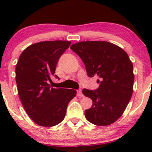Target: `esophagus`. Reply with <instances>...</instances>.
Returning <instances> with one entry per match:
<instances>
[{
  "mask_svg": "<svg viewBox=\"0 0 152 152\" xmlns=\"http://www.w3.org/2000/svg\"><path fill=\"white\" fill-rule=\"evenodd\" d=\"M77 96H79V97H83V96H84V95L82 94V90H77Z\"/></svg>",
  "mask_w": 152,
  "mask_h": 152,
  "instance_id": "esophagus-1",
  "label": "esophagus"
}]
</instances>
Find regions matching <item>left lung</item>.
<instances>
[{"label":"left lung","instance_id":"left-lung-1","mask_svg":"<svg viewBox=\"0 0 152 152\" xmlns=\"http://www.w3.org/2000/svg\"><path fill=\"white\" fill-rule=\"evenodd\" d=\"M70 48L83 61L89 77L98 76L102 79L96 90H82L93 101L91 108L85 110V118L97 126L113 124L122 115L132 96L134 76L128 54L106 41H83Z\"/></svg>","mask_w":152,"mask_h":152}]
</instances>
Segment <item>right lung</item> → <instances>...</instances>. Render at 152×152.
I'll list each match as a JSON object with an SVG mask.
<instances>
[{
  "label": "right lung",
  "instance_id": "add662e5",
  "mask_svg": "<svg viewBox=\"0 0 152 152\" xmlns=\"http://www.w3.org/2000/svg\"><path fill=\"white\" fill-rule=\"evenodd\" d=\"M70 41L37 42L27 47L19 57L16 68V83L21 103L34 123L53 126L65 118L68 103L76 96L73 89L53 88L49 85L62 53ZM59 79V78H58Z\"/></svg>",
  "mask_w": 152,
  "mask_h": 152
}]
</instances>
